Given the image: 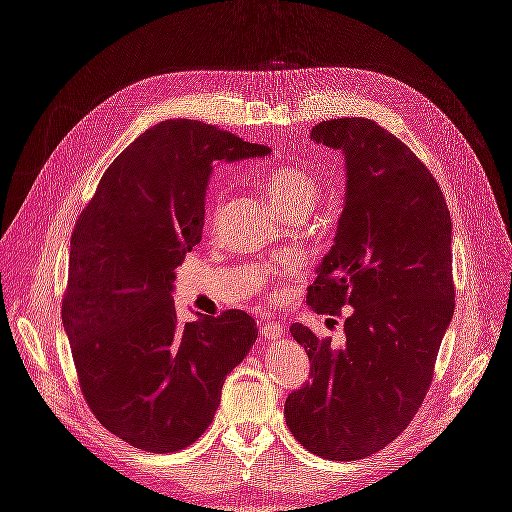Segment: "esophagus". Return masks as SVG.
Segmentation results:
<instances>
[{"instance_id":"1","label":"esophagus","mask_w":512,"mask_h":512,"mask_svg":"<svg viewBox=\"0 0 512 512\" xmlns=\"http://www.w3.org/2000/svg\"><path fill=\"white\" fill-rule=\"evenodd\" d=\"M260 333H262V337L269 339V342H275V339H280V337L284 335V329H282V324H280V322L267 320V322H262Z\"/></svg>"}]
</instances>
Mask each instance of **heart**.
<instances>
[{"mask_svg": "<svg viewBox=\"0 0 512 512\" xmlns=\"http://www.w3.org/2000/svg\"><path fill=\"white\" fill-rule=\"evenodd\" d=\"M267 198L271 200L273 209L288 218V215H309L314 211L320 200L318 181L303 168L282 166L275 168L262 181Z\"/></svg>", "mask_w": 512, "mask_h": 512, "instance_id": "heart-1", "label": "heart"}]
</instances>
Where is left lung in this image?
<instances>
[{
    "mask_svg": "<svg viewBox=\"0 0 512 512\" xmlns=\"http://www.w3.org/2000/svg\"><path fill=\"white\" fill-rule=\"evenodd\" d=\"M312 138L342 151L346 194L307 305L352 309L339 348L290 327L312 380L288 395L284 416L309 453L356 461L393 442L423 404L455 309L453 226L427 166L376 121H322Z\"/></svg>",
    "mask_w": 512,
    "mask_h": 512,
    "instance_id": "8db88e82",
    "label": "left lung"
}]
</instances>
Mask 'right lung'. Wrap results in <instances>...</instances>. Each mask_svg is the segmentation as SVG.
<instances>
[{"mask_svg": "<svg viewBox=\"0 0 512 512\" xmlns=\"http://www.w3.org/2000/svg\"><path fill=\"white\" fill-rule=\"evenodd\" d=\"M265 156L269 147L209 123L162 121L119 153L76 222L61 305L76 374L98 421L143 451L175 453L203 436L256 342L241 309L181 322L173 292L203 239L213 166Z\"/></svg>", "mask_w": 512, "mask_h": 512, "instance_id": "1", "label": "right lung"}]
</instances>
